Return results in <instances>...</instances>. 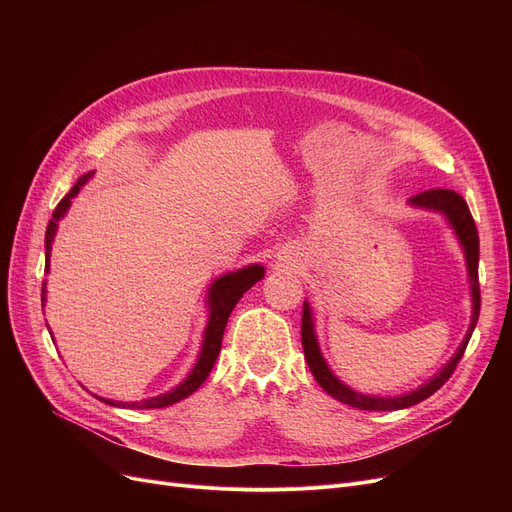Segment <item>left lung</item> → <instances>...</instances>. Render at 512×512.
Segmentation results:
<instances>
[{
  "label": "left lung",
  "mask_w": 512,
  "mask_h": 512,
  "mask_svg": "<svg viewBox=\"0 0 512 512\" xmlns=\"http://www.w3.org/2000/svg\"><path fill=\"white\" fill-rule=\"evenodd\" d=\"M410 203L416 207H425V209H433V211H442L448 215L451 220L457 237L466 250V260H468V271H470V282H472V299H474V314H472V324L470 331L466 335V342L461 344L459 352L453 356V361L448 363L440 374L429 380L425 386H421L418 391H412L408 395L401 397H369V395H361L354 393L352 389H348L346 384L339 382L331 369L324 363V359L320 356L318 344H316V335H314V324H312V314H309V305L303 303V316H301V342H303V352H305V361L312 369L314 378L318 380V384L327 391L331 397H335L342 404H348L352 408L359 410H401L418 404V401L427 399L429 395L436 393L440 386L453 376L455 367L459 365L463 352L468 348V342L472 337V331L478 322V314H480V286H478V230L474 224V218L470 213V207L463 196H459L453 190H425L421 194H414L410 198Z\"/></svg>",
  "instance_id": "8db88e82"
}]
</instances>
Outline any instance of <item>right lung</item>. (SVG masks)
<instances>
[{"instance_id": "right-lung-1", "label": "right lung", "mask_w": 512, "mask_h": 512, "mask_svg": "<svg viewBox=\"0 0 512 512\" xmlns=\"http://www.w3.org/2000/svg\"><path fill=\"white\" fill-rule=\"evenodd\" d=\"M91 179V173L83 175L79 181L74 183V188L59 200V205L53 211V218L46 226V235H44V254H46V262H44V271H49V256H51V243L55 237V230H57V222L64 218V213L68 211L72 198L79 194V190L83 185ZM262 267L254 265V267H247L241 269L237 273H228L224 277H220L218 282H215L209 290V305H211V316H209V324H207V331H205V342H203V352L198 356V363L194 365L192 374L185 378L177 389H173L170 393L158 395V397H151V399H143V401H134L130 404V408H164V406H173L177 401L185 399L188 395H192L200 384H203L209 376V371L218 359L220 348H222V337H224V329H226V322L232 309L239 303V299L243 297V292L250 290L258 280H262ZM44 286V284H42ZM42 301H44V288H42ZM104 404H111V406H121L115 404L111 399H102Z\"/></svg>"}]
</instances>
